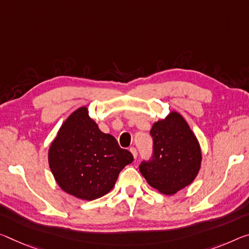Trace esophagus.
I'll return each mask as SVG.
<instances>
[{"instance_id": "1", "label": "esophagus", "mask_w": 249, "mask_h": 249, "mask_svg": "<svg viewBox=\"0 0 249 249\" xmlns=\"http://www.w3.org/2000/svg\"><path fill=\"white\" fill-rule=\"evenodd\" d=\"M129 151H131V153L133 154L134 159H136V157H137V149L135 147H131V148H129Z\"/></svg>"}]
</instances>
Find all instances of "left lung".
Instances as JSON below:
<instances>
[{
  "mask_svg": "<svg viewBox=\"0 0 249 249\" xmlns=\"http://www.w3.org/2000/svg\"><path fill=\"white\" fill-rule=\"evenodd\" d=\"M153 153L140 164V172L152 187L167 195L175 194L195 179L202 153L186 121L173 112L154 123L151 129Z\"/></svg>",
  "mask_w": 249,
  "mask_h": 249,
  "instance_id": "left-lung-1",
  "label": "left lung"
}]
</instances>
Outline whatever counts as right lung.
<instances>
[{
	"label": "right lung",
	"mask_w": 249,
	"mask_h": 249,
	"mask_svg": "<svg viewBox=\"0 0 249 249\" xmlns=\"http://www.w3.org/2000/svg\"><path fill=\"white\" fill-rule=\"evenodd\" d=\"M133 160L115 137L100 131L86 107L71 114L49 151L50 168L60 187L86 200L107 194Z\"/></svg>",
	"instance_id": "obj_1"
}]
</instances>
